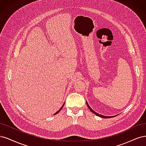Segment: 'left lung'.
I'll list each match as a JSON object with an SVG mask.
<instances>
[{"label":"left lung","instance_id":"left-lung-1","mask_svg":"<svg viewBox=\"0 0 146 146\" xmlns=\"http://www.w3.org/2000/svg\"><path fill=\"white\" fill-rule=\"evenodd\" d=\"M86 103H87V106H88V109H90L94 114H95L96 115H97V116H100V117H103V118H110V117H113V116H104V115H100V114H98V113H97L96 112H95V111L94 110H93L92 109H91V107L89 106V105L88 104V103H87V102H86Z\"/></svg>","mask_w":146,"mask_h":146}]
</instances>
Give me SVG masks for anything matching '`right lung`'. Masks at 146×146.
I'll use <instances>...</instances> for the list:
<instances>
[{
  "label": "right lung",
  "mask_w": 146,
  "mask_h": 146,
  "mask_svg": "<svg viewBox=\"0 0 146 146\" xmlns=\"http://www.w3.org/2000/svg\"><path fill=\"white\" fill-rule=\"evenodd\" d=\"M64 104L62 105V107H61V108H60V109H59V110H58V111H56V112L54 114V115H56V114H57V113H59V111H60L61 110V109H62V108H63V107H64Z\"/></svg>",
  "instance_id": "add662e5"
}]
</instances>
